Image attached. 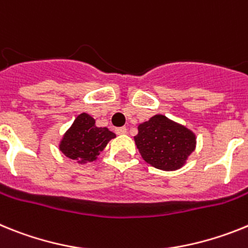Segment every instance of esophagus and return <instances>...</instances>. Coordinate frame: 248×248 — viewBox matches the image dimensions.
<instances>
[{"instance_id":"obj_1","label":"esophagus","mask_w":248,"mask_h":248,"mask_svg":"<svg viewBox=\"0 0 248 248\" xmlns=\"http://www.w3.org/2000/svg\"><path fill=\"white\" fill-rule=\"evenodd\" d=\"M115 131H116V133H117V135H124V133L127 132V128H126V127H117Z\"/></svg>"}]
</instances>
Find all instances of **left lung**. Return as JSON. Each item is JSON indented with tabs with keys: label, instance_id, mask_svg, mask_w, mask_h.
Listing matches in <instances>:
<instances>
[{
	"label": "left lung",
	"instance_id": "obj_1",
	"mask_svg": "<svg viewBox=\"0 0 248 248\" xmlns=\"http://www.w3.org/2000/svg\"><path fill=\"white\" fill-rule=\"evenodd\" d=\"M135 142L146 162L165 171L182 167L196 147L191 131L162 115L140 124Z\"/></svg>",
	"mask_w": 248,
	"mask_h": 248
}]
</instances>
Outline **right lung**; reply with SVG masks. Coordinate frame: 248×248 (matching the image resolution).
I'll return each instance as SVG.
<instances>
[{
	"label": "right lung",
	"mask_w": 248,
	"mask_h": 248,
	"mask_svg": "<svg viewBox=\"0 0 248 248\" xmlns=\"http://www.w3.org/2000/svg\"><path fill=\"white\" fill-rule=\"evenodd\" d=\"M113 137L116 135L107 127H97L91 116L81 113L64 133L60 150L64 156L78 163L92 162Z\"/></svg>",
	"instance_id": "obj_1"
}]
</instances>
